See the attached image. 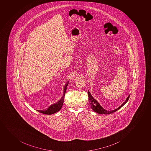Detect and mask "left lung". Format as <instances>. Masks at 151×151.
I'll return each mask as SVG.
<instances>
[{
	"label": "left lung",
	"instance_id": "left-lung-1",
	"mask_svg": "<svg viewBox=\"0 0 151 151\" xmlns=\"http://www.w3.org/2000/svg\"><path fill=\"white\" fill-rule=\"evenodd\" d=\"M88 100H89V103L91 105V107L93 110L95 112L99 114H110L112 113L115 112V111H117L120 108H121L126 103H127L128 100H129V97L130 96V94H129L128 97H127L125 101L123 102L122 104L119 107L116 108L115 109L113 110H105L101 105L99 104V103L92 97V95H91V93L89 91H88Z\"/></svg>",
	"mask_w": 151,
	"mask_h": 151
}]
</instances>
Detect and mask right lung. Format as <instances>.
<instances>
[{"label": "right lung", "instance_id": "obj_1", "mask_svg": "<svg viewBox=\"0 0 151 151\" xmlns=\"http://www.w3.org/2000/svg\"><path fill=\"white\" fill-rule=\"evenodd\" d=\"M68 83H69V81H67V83H66V84L64 86L63 95L60 100H59L57 103H54V104H52V105H50L47 109L44 110H37V111L39 112L43 113V114L48 115L52 114L55 113L57 112L58 111H60V109L62 108V106L63 105L66 90H67V86H68Z\"/></svg>", "mask_w": 151, "mask_h": 151}]
</instances>
